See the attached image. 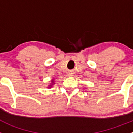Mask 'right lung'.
I'll return each instance as SVG.
<instances>
[{"label": "right lung", "instance_id": "right-lung-1", "mask_svg": "<svg viewBox=\"0 0 133 133\" xmlns=\"http://www.w3.org/2000/svg\"><path fill=\"white\" fill-rule=\"evenodd\" d=\"M51 83L49 84V85L48 86H47V88H52V86H53V85L55 84V79H51Z\"/></svg>", "mask_w": 133, "mask_h": 133}]
</instances>
